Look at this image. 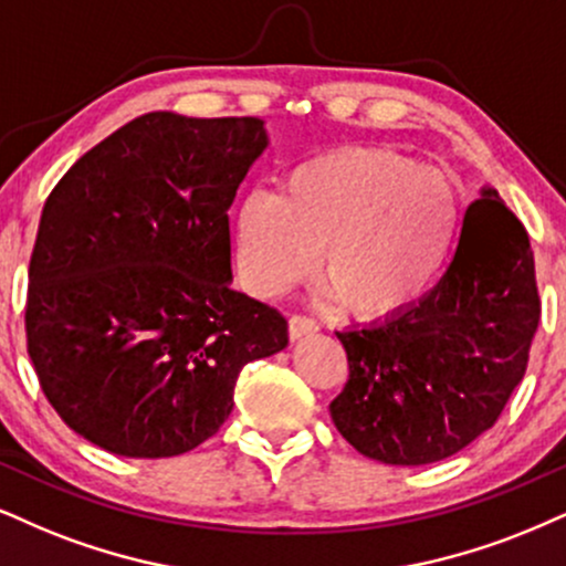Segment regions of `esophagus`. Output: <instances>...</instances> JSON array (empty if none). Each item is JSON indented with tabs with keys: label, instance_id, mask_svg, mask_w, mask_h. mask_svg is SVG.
I'll use <instances>...</instances> for the list:
<instances>
[{
	"label": "esophagus",
	"instance_id": "esophagus-1",
	"mask_svg": "<svg viewBox=\"0 0 566 566\" xmlns=\"http://www.w3.org/2000/svg\"><path fill=\"white\" fill-rule=\"evenodd\" d=\"M319 331V325H317V319H312V317H306V315H291L289 317V333H291V338H302V336H310V333H317Z\"/></svg>",
	"mask_w": 566,
	"mask_h": 566
}]
</instances>
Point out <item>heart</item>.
<instances>
[{
    "instance_id": "b5f03b06",
    "label": "heart",
    "mask_w": 566,
    "mask_h": 566,
    "mask_svg": "<svg viewBox=\"0 0 566 566\" xmlns=\"http://www.w3.org/2000/svg\"><path fill=\"white\" fill-rule=\"evenodd\" d=\"M462 222L457 184L380 146H344L291 167L275 191H251L230 220L233 260L251 294L272 298L319 264L325 298L365 317L417 302Z\"/></svg>"
}]
</instances>
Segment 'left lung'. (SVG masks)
Instances as JSON below:
<instances>
[{
  "mask_svg": "<svg viewBox=\"0 0 566 566\" xmlns=\"http://www.w3.org/2000/svg\"><path fill=\"white\" fill-rule=\"evenodd\" d=\"M541 319L527 230L485 188L453 260L420 302L336 333L348 380L331 401L340 436L382 464L441 462L493 428L525 378Z\"/></svg>",
  "mask_w": 566,
  "mask_h": 566,
  "instance_id": "obj_1",
  "label": "left lung"
}]
</instances>
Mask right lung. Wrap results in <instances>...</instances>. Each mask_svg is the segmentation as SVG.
I'll return each instance as SVG.
<instances>
[{
	"mask_svg": "<svg viewBox=\"0 0 566 566\" xmlns=\"http://www.w3.org/2000/svg\"><path fill=\"white\" fill-rule=\"evenodd\" d=\"M268 146L260 117H136L49 193L25 340L70 430L130 459L220 430L243 365L289 344L275 306L230 289L228 207Z\"/></svg>",
	"mask_w": 566,
	"mask_h": 566,
	"instance_id": "right-lung-1",
	"label": "right lung"
}]
</instances>
